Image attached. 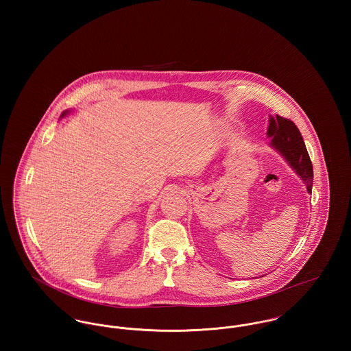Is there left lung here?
Wrapping results in <instances>:
<instances>
[{"label": "left lung", "mask_w": 351, "mask_h": 351, "mask_svg": "<svg viewBox=\"0 0 351 351\" xmlns=\"http://www.w3.org/2000/svg\"><path fill=\"white\" fill-rule=\"evenodd\" d=\"M266 135L270 139L269 146L287 160V163L305 184L308 193H312V162L309 159L300 131L295 123L278 114L274 117L270 116Z\"/></svg>", "instance_id": "left-lung-1"}]
</instances>
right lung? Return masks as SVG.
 <instances>
[{"label": "right lung", "mask_w": 351, "mask_h": 351, "mask_svg": "<svg viewBox=\"0 0 351 351\" xmlns=\"http://www.w3.org/2000/svg\"><path fill=\"white\" fill-rule=\"evenodd\" d=\"M71 113V109H67V110H64L62 114H60V119H63V117H66L67 114H70Z\"/></svg>", "instance_id": "add662e5"}]
</instances>
